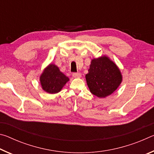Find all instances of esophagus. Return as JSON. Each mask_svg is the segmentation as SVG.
<instances>
[{
    "label": "esophagus",
    "mask_w": 154,
    "mask_h": 154,
    "mask_svg": "<svg viewBox=\"0 0 154 154\" xmlns=\"http://www.w3.org/2000/svg\"><path fill=\"white\" fill-rule=\"evenodd\" d=\"M72 77L75 78H79L82 77V74L80 72H73L72 73Z\"/></svg>",
    "instance_id": "obj_1"
}]
</instances>
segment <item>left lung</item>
I'll list each match as a JSON object with an SVG mask.
<instances>
[{
  "label": "left lung",
  "mask_w": 154,
  "mask_h": 154,
  "mask_svg": "<svg viewBox=\"0 0 154 154\" xmlns=\"http://www.w3.org/2000/svg\"><path fill=\"white\" fill-rule=\"evenodd\" d=\"M85 79L91 93L98 98H105L118 89L122 75L117 65L104 56L92 60Z\"/></svg>",
  "instance_id": "left-lung-1"
}]
</instances>
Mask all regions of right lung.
<instances>
[{
  "label": "right lung",
  "instance_id": "1",
  "mask_svg": "<svg viewBox=\"0 0 154 154\" xmlns=\"http://www.w3.org/2000/svg\"><path fill=\"white\" fill-rule=\"evenodd\" d=\"M69 81V77L62 73L59 68L54 64L47 66L40 76L43 90L49 94L59 92Z\"/></svg>",
  "mask_w": 154,
  "mask_h": 154
}]
</instances>
